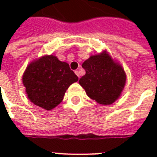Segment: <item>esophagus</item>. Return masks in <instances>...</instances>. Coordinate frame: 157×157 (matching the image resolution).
<instances>
[{"mask_svg": "<svg viewBox=\"0 0 157 157\" xmlns=\"http://www.w3.org/2000/svg\"><path fill=\"white\" fill-rule=\"evenodd\" d=\"M75 73H76V75L77 76H78L79 78H80V73H79V71H77V70H76V71H75Z\"/></svg>", "mask_w": 157, "mask_h": 157, "instance_id": "esophagus-1", "label": "esophagus"}]
</instances>
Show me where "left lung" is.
Wrapping results in <instances>:
<instances>
[{
    "label": "left lung",
    "instance_id": "left-lung-1",
    "mask_svg": "<svg viewBox=\"0 0 157 157\" xmlns=\"http://www.w3.org/2000/svg\"><path fill=\"white\" fill-rule=\"evenodd\" d=\"M86 75L79 84L87 95L97 103L112 104L120 97L126 76L122 67L113 62L106 52L91 56L82 63Z\"/></svg>",
    "mask_w": 157,
    "mask_h": 157
}]
</instances>
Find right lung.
<instances>
[{"label":"right lung","instance_id":"obj_1","mask_svg":"<svg viewBox=\"0 0 157 157\" xmlns=\"http://www.w3.org/2000/svg\"><path fill=\"white\" fill-rule=\"evenodd\" d=\"M77 81L68 63L54 55L32 62L23 76L28 98L45 110L53 109L61 103L67 88Z\"/></svg>","mask_w":157,"mask_h":157}]
</instances>
